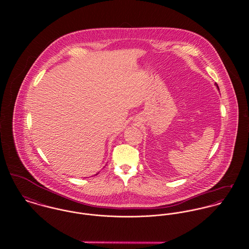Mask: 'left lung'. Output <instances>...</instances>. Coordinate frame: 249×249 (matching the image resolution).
I'll return each instance as SVG.
<instances>
[{"label": "left lung", "instance_id": "left-lung-1", "mask_svg": "<svg viewBox=\"0 0 249 249\" xmlns=\"http://www.w3.org/2000/svg\"><path fill=\"white\" fill-rule=\"evenodd\" d=\"M216 87H217V88H218V86H217V84H216ZM218 90H219V89H218Z\"/></svg>", "mask_w": 249, "mask_h": 249}]
</instances>
